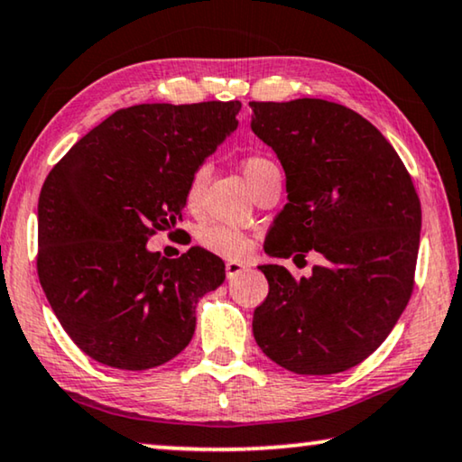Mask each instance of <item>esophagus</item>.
<instances>
[{
	"mask_svg": "<svg viewBox=\"0 0 462 462\" xmlns=\"http://www.w3.org/2000/svg\"><path fill=\"white\" fill-rule=\"evenodd\" d=\"M225 271H226V279H236V276H239V274H244L245 271H247V266L244 264V262H237V260H229L226 262V266H225Z\"/></svg>",
	"mask_w": 462,
	"mask_h": 462,
	"instance_id": "1",
	"label": "esophagus"
}]
</instances>
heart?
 <instances>
[{
  "label": "heart",
  "instance_id": "b5f03b06",
  "mask_svg": "<svg viewBox=\"0 0 462 462\" xmlns=\"http://www.w3.org/2000/svg\"><path fill=\"white\" fill-rule=\"evenodd\" d=\"M273 165L274 162L264 157H247L244 161V175L247 177V181H250V186L255 181V177ZM204 180H207V167H198L196 171L191 173L188 189H186V202L189 207H194L198 198H200ZM198 241H200L204 250L225 260H244L245 255L252 252V245H254L250 236H245L244 231L236 229V226H229L223 223H212V225L202 226L200 233H198Z\"/></svg>",
  "mask_w": 462,
  "mask_h": 462
}]
</instances>
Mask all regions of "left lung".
Listing matches in <instances>:
<instances>
[{
  "instance_id": "left-lung-1",
  "label": "left lung",
  "mask_w": 462,
  "mask_h": 462,
  "mask_svg": "<svg viewBox=\"0 0 462 462\" xmlns=\"http://www.w3.org/2000/svg\"><path fill=\"white\" fill-rule=\"evenodd\" d=\"M250 107L252 132L287 177L289 202L264 252L324 258L301 279L260 266L268 295L254 310V338L289 372H345L384 343L411 300L420 198L390 142L353 109L322 98Z\"/></svg>"
}]
</instances>
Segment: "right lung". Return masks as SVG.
Listing matches in <instances>:
<instances>
[{"instance_id": "add662e5", "label": "right lung", "mask_w": 462, "mask_h": 462, "mask_svg": "<svg viewBox=\"0 0 462 462\" xmlns=\"http://www.w3.org/2000/svg\"><path fill=\"white\" fill-rule=\"evenodd\" d=\"M239 101L119 109L69 148L39 196L37 271L68 337L98 364L151 370L196 330V303L225 281L202 247H146L186 207L191 173L237 130Z\"/></svg>"}]
</instances>
